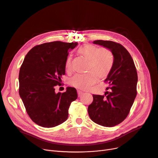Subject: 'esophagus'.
<instances>
[{
	"instance_id": "34e87169",
	"label": "esophagus",
	"mask_w": 158,
	"mask_h": 158,
	"mask_svg": "<svg viewBox=\"0 0 158 158\" xmlns=\"http://www.w3.org/2000/svg\"><path fill=\"white\" fill-rule=\"evenodd\" d=\"M77 94H78V96H79V97H81L82 95L85 94L86 93H85L84 92H82V91L78 90V91H77Z\"/></svg>"
}]
</instances>
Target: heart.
<instances>
[{
	"instance_id": "b5f03b06",
	"label": "heart",
	"mask_w": 158,
	"mask_h": 158,
	"mask_svg": "<svg viewBox=\"0 0 158 158\" xmlns=\"http://www.w3.org/2000/svg\"><path fill=\"white\" fill-rule=\"evenodd\" d=\"M77 52L88 60V72L75 75L70 79V84L75 88L88 89L98 81L99 76L104 77L109 74L114 63L113 54L109 48H98L92 44L81 46ZM71 61L72 58L69 56L66 61V69L68 71L71 70Z\"/></svg>"
}]
</instances>
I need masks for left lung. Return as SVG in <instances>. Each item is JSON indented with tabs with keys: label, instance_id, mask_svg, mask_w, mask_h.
<instances>
[{
	"label": "left lung",
	"instance_id": "8db88e82",
	"mask_svg": "<svg viewBox=\"0 0 158 158\" xmlns=\"http://www.w3.org/2000/svg\"><path fill=\"white\" fill-rule=\"evenodd\" d=\"M94 44L109 48L114 56L113 67L107 75L110 92L105 95H93L88 108L89 117L104 127L117 126L126 119L136 98L138 75L132 57L122 45L111 41L95 40Z\"/></svg>",
	"mask_w": 158,
	"mask_h": 158
}]
</instances>
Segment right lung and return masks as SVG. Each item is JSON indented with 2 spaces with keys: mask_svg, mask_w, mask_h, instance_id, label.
<instances>
[{
  "mask_svg": "<svg viewBox=\"0 0 158 158\" xmlns=\"http://www.w3.org/2000/svg\"><path fill=\"white\" fill-rule=\"evenodd\" d=\"M77 42L57 41L33 47L24 58L19 72V95L31 120L43 127H53L68 118L72 102L77 98L75 88L55 92L65 74L69 52Z\"/></svg>",
  "mask_w": 158,
  "mask_h": 158,
  "instance_id": "right-lung-1",
  "label": "right lung"
}]
</instances>
